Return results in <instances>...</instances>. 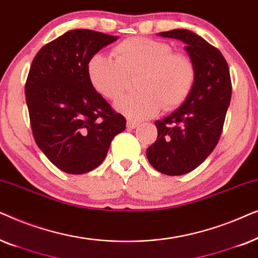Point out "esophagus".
Segmentation results:
<instances>
[{
	"instance_id": "obj_1",
	"label": "esophagus",
	"mask_w": 258,
	"mask_h": 258,
	"mask_svg": "<svg viewBox=\"0 0 258 258\" xmlns=\"http://www.w3.org/2000/svg\"><path fill=\"white\" fill-rule=\"evenodd\" d=\"M138 125H139L138 122H136V121H131V120H128V121H127V128H128V130H133V128H136V127H138Z\"/></svg>"
}]
</instances>
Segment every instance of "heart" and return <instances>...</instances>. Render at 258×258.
<instances>
[{
  "label": "heart",
  "instance_id": "b5f03b06",
  "mask_svg": "<svg viewBox=\"0 0 258 258\" xmlns=\"http://www.w3.org/2000/svg\"><path fill=\"white\" fill-rule=\"evenodd\" d=\"M114 59L97 53L89 57L87 77L92 87L107 100L125 91L128 78L136 79V93L115 102L116 111L132 120L152 118L184 104L196 81V67L187 54L171 44L146 37H130L113 49Z\"/></svg>",
  "mask_w": 258,
  "mask_h": 258
}]
</instances>
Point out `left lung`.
Instances as JSON below:
<instances>
[{
  "label": "left lung",
  "instance_id": "1",
  "mask_svg": "<svg viewBox=\"0 0 258 258\" xmlns=\"http://www.w3.org/2000/svg\"><path fill=\"white\" fill-rule=\"evenodd\" d=\"M158 35L184 42L196 67L191 94L176 111L154 122L157 140L146 150L157 171L181 176L199 166L217 145L231 100V79L224 56L203 37L187 29Z\"/></svg>",
  "mask_w": 258,
  "mask_h": 258
}]
</instances>
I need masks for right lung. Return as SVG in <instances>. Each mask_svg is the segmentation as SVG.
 Masks as SVG:
<instances>
[{"instance_id":"obj_1","label":"right lung","mask_w":258,"mask_h":258,"mask_svg":"<svg viewBox=\"0 0 258 258\" xmlns=\"http://www.w3.org/2000/svg\"><path fill=\"white\" fill-rule=\"evenodd\" d=\"M118 36L89 29L64 33L39 50L26 82L30 125L39 149L57 169L82 174L98 167L126 119L89 84L92 55Z\"/></svg>"}]
</instances>
